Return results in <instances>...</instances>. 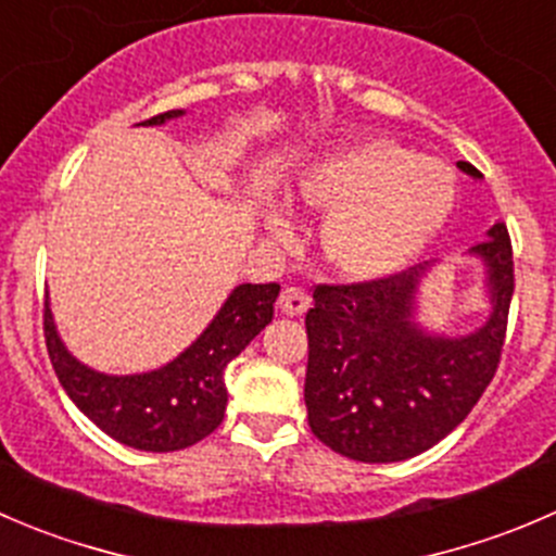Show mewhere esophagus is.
<instances>
[{
  "label": "esophagus",
  "instance_id": "esophagus-1",
  "mask_svg": "<svg viewBox=\"0 0 556 556\" xmlns=\"http://www.w3.org/2000/svg\"><path fill=\"white\" fill-rule=\"evenodd\" d=\"M278 305L286 316H302L311 307V294L302 286H286L278 296Z\"/></svg>",
  "mask_w": 556,
  "mask_h": 556
}]
</instances>
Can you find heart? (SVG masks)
<instances>
[{"mask_svg":"<svg viewBox=\"0 0 556 556\" xmlns=\"http://www.w3.org/2000/svg\"><path fill=\"white\" fill-rule=\"evenodd\" d=\"M300 197L329 213L324 254L359 280L392 276L443 235L457 202L454 173L394 140L372 137L332 153L300 184ZM278 227V218H270Z\"/></svg>","mask_w":556,"mask_h":556,"instance_id":"1","label":"heart"}]
</instances>
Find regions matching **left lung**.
<instances>
[{
	"label": "left lung",
	"mask_w": 556,
	"mask_h": 556,
	"mask_svg": "<svg viewBox=\"0 0 556 556\" xmlns=\"http://www.w3.org/2000/svg\"><path fill=\"white\" fill-rule=\"evenodd\" d=\"M470 178L472 164L457 162ZM486 267L489 318L457 338L416 324L430 265L351 286L318 283L305 316V405L313 435L356 463H403L448 435L494 378L514 296L505 224L470 249Z\"/></svg>",
	"instance_id": "left-lung-1"
}]
</instances>
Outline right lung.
<instances>
[{"mask_svg": "<svg viewBox=\"0 0 556 556\" xmlns=\"http://www.w3.org/2000/svg\"><path fill=\"white\" fill-rule=\"evenodd\" d=\"M167 110L142 126L180 118ZM278 283H240L205 332L164 367L137 376H108L75 359L46 300V345L64 392L113 441L140 452H180L211 435L227 410L224 370L273 321Z\"/></svg>", "mask_w": 556, "mask_h": 556, "instance_id": "add662e5", "label": "right lung"}]
</instances>
